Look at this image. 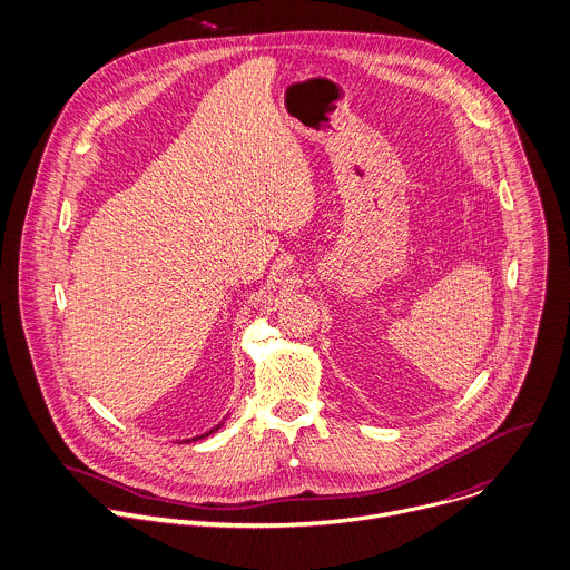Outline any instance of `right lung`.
I'll return each mask as SVG.
<instances>
[{"label": "right lung", "mask_w": 570, "mask_h": 570, "mask_svg": "<svg viewBox=\"0 0 570 570\" xmlns=\"http://www.w3.org/2000/svg\"><path fill=\"white\" fill-rule=\"evenodd\" d=\"M219 424H222V422H219ZM219 424H217V426H215V429H210V431H208V433H213V431H217V429H219ZM208 433H202V435H197V438H206V435H208ZM197 438H193V440H197Z\"/></svg>", "instance_id": "1"}]
</instances>
